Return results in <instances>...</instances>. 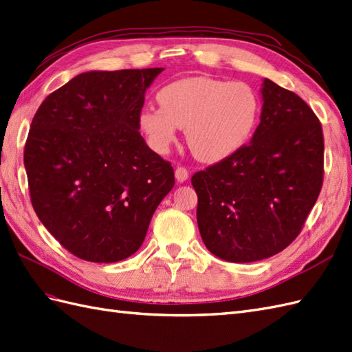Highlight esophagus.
Masks as SVG:
<instances>
[{
    "label": "esophagus",
    "instance_id": "esophagus-1",
    "mask_svg": "<svg viewBox=\"0 0 352 352\" xmlns=\"http://www.w3.org/2000/svg\"><path fill=\"white\" fill-rule=\"evenodd\" d=\"M175 178H177L178 183H184L186 179L188 178V170L186 168H183V166H178L175 169Z\"/></svg>",
    "mask_w": 352,
    "mask_h": 352
}]
</instances>
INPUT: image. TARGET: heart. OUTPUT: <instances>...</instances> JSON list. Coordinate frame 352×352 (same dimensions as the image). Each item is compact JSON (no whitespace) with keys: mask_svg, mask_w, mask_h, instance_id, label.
<instances>
[{"mask_svg":"<svg viewBox=\"0 0 352 352\" xmlns=\"http://www.w3.org/2000/svg\"><path fill=\"white\" fill-rule=\"evenodd\" d=\"M159 108L146 107L138 126L148 147L165 155L184 128L186 142L196 159L219 164L245 146L258 123V94L244 82L196 76L162 87Z\"/></svg>","mask_w":352,"mask_h":352,"instance_id":"obj_1","label":"heart"}]
</instances>
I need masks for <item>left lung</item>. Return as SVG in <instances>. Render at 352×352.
I'll list each match as a JSON object with an SVG mask.
<instances>
[{
  "instance_id": "obj_1",
  "label": "left lung",
  "mask_w": 352,
  "mask_h": 352,
  "mask_svg": "<svg viewBox=\"0 0 352 352\" xmlns=\"http://www.w3.org/2000/svg\"><path fill=\"white\" fill-rule=\"evenodd\" d=\"M260 124L236 155L192 177L205 247L232 263L272 257L299 235L322 186L324 138L300 96L265 78Z\"/></svg>"
}]
</instances>
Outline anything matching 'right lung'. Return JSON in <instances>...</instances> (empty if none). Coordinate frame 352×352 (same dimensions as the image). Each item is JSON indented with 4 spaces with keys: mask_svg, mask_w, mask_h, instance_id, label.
Here are the masks:
<instances>
[{
    "mask_svg": "<svg viewBox=\"0 0 352 352\" xmlns=\"http://www.w3.org/2000/svg\"><path fill=\"white\" fill-rule=\"evenodd\" d=\"M162 71H87L34 116L23 153L34 211L78 258L114 263L137 253L174 187L173 166L138 126L146 90Z\"/></svg>",
    "mask_w": 352,
    "mask_h": 352,
    "instance_id": "add662e5",
    "label": "right lung"
}]
</instances>
